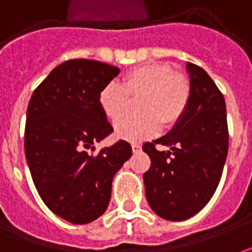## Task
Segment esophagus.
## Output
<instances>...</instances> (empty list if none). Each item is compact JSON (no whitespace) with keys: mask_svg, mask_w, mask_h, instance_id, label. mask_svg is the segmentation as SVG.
<instances>
[{"mask_svg":"<svg viewBox=\"0 0 252 252\" xmlns=\"http://www.w3.org/2000/svg\"><path fill=\"white\" fill-rule=\"evenodd\" d=\"M132 151H133V154H137V152H140L141 151V147L139 144L133 143V144H132Z\"/></svg>","mask_w":252,"mask_h":252,"instance_id":"1","label":"esophagus"}]
</instances>
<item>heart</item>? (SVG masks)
<instances>
[{
    "label": "heart",
    "instance_id": "obj_1",
    "mask_svg": "<svg viewBox=\"0 0 252 252\" xmlns=\"http://www.w3.org/2000/svg\"><path fill=\"white\" fill-rule=\"evenodd\" d=\"M191 88L183 74L175 73L165 63H148L131 69L120 85H105L98 96L102 112L111 121L120 120L137 102L141 116L117 123L116 133L129 141H141L163 126L176 124L188 107Z\"/></svg>",
    "mask_w": 252,
    "mask_h": 252
}]
</instances>
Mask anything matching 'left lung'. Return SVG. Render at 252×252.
Returning <instances> with one entry per match:
<instances>
[{"label": "left lung", "instance_id": "8db88e82", "mask_svg": "<svg viewBox=\"0 0 252 252\" xmlns=\"http://www.w3.org/2000/svg\"><path fill=\"white\" fill-rule=\"evenodd\" d=\"M191 96L167 135L145 143L151 168L143 175L148 204L160 218L186 220L210 202L220 182L228 152L223 94L204 69L187 63ZM155 144L167 145L158 151Z\"/></svg>", "mask_w": 252, "mask_h": 252}]
</instances>
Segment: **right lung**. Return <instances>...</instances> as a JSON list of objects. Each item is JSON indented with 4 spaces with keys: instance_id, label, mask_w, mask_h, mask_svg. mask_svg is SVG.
Returning <instances> with one entry per match:
<instances>
[{
    "instance_id": "add662e5",
    "label": "right lung",
    "mask_w": 252,
    "mask_h": 252,
    "mask_svg": "<svg viewBox=\"0 0 252 252\" xmlns=\"http://www.w3.org/2000/svg\"><path fill=\"white\" fill-rule=\"evenodd\" d=\"M120 69L93 60L56 66L32 94L27 111L25 155L41 199L73 224H87L107 211L112 180L132 156L126 140L87 152L113 126L98 96Z\"/></svg>"
}]
</instances>
